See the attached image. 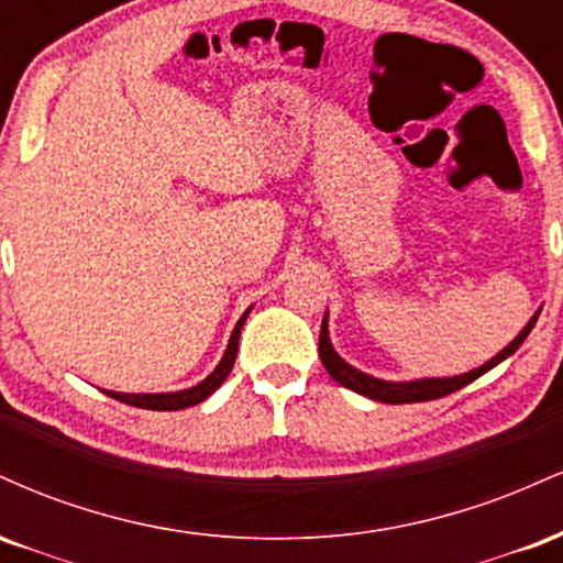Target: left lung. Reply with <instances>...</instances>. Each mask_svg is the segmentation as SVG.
I'll return each mask as SVG.
<instances>
[{"mask_svg": "<svg viewBox=\"0 0 563 563\" xmlns=\"http://www.w3.org/2000/svg\"><path fill=\"white\" fill-rule=\"evenodd\" d=\"M540 318V309L529 318V322L521 328L519 335L506 349L495 354L493 360H487L482 367H474V371L461 373V376H444V378H412V380H386V378H376L371 373L357 371L354 365H349L339 352H335L331 344V335H328V312L322 318V328H320V360L325 365V371L331 373L333 380H339L341 386L346 389L363 394L367 399H376V402H386V405H405V402H429V399H439V397H448V394L463 389V386L476 380L479 376H484L487 371H493L495 365H500L503 360H508L510 354L516 352L525 339L529 335V331L534 328V322Z\"/></svg>", "mask_w": 563, "mask_h": 563, "instance_id": "8db88e82", "label": "left lung"}]
</instances>
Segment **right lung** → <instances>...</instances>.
Listing matches in <instances>:
<instances>
[{
    "label": "right lung",
    "mask_w": 563,
    "mask_h": 563,
    "mask_svg": "<svg viewBox=\"0 0 563 563\" xmlns=\"http://www.w3.org/2000/svg\"><path fill=\"white\" fill-rule=\"evenodd\" d=\"M251 307L245 309L241 314V320L235 322V331L230 335V344L224 349L222 360H219V365L214 371L209 373L200 384L190 386V389H179V391H158V394H124V391H106L108 397L119 399V402L124 405H132V407H142V410H183V407H192L198 402H203L206 397H211L219 386L224 384V378L230 376L232 365H235V357H238V341H241V328L245 318H249Z\"/></svg>",
    "instance_id": "1"
}]
</instances>
